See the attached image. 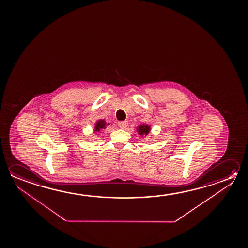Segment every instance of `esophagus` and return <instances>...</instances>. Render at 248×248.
<instances>
[{
  "label": "esophagus",
  "mask_w": 248,
  "mask_h": 248,
  "mask_svg": "<svg viewBox=\"0 0 248 248\" xmlns=\"http://www.w3.org/2000/svg\"><path fill=\"white\" fill-rule=\"evenodd\" d=\"M118 124L121 129H125L126 127L128 126V122L127 121H121V122H118Z\"/></svg>",
  "instance_id": "1"
}]
</instances>
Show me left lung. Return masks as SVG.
I'll use <instances>...</instances> for the list:
<instances>
[{
    "label": "left lung",
    "instance_id": "8db88e82",
    "mask_svg": "<svg viewBox=\"0 0 248 248\" xmlns=\"http://www.w3.org/2000/svg\"><path fill=\"white\" fill-rule=\"evenodd\" d=\"M150 127L148 125H144V124H142V125H140L138 128V132L139 134L142 136V135H146L149 134V132H150Z\"/></svg>",
    "mask_w": 248,
    "mask_h": 248
}]
</instances>
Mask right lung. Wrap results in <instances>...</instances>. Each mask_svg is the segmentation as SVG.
Segmentation results:
<instances>
[{"label":"right lung","mask_w":248,"mask_h":248,"mask_svg":"<svg viewBox=\"0 0 248 248\" xmlns=\"http://www.w3.org/2000/svg\"><path fill=\"white\" fill-rule=\"evenodd\" d=\"M106 125H107V124H106V121L105 120H98L97 124H96V126H95V131L97 132H99L100 130H104V129H106ZM108 125H109V124H108Z\"/></svg>","instance_id":"obj_1"}]
</instances>
